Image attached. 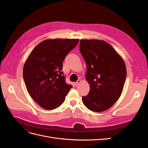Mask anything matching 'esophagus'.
<instances>
[{"label":"esophagus","instance_id":"1","mask_svg":"<svg viewBox=\"0 0 148 148\" xmlns=\"http://www.w3.org/2000/svg\"><path fill=\"white\" fill-rule=\"evenodd\" d=\"M82 82V81H81V79H78L77 80V82L75 83V84H76V86H77V85H78L80 83Z\"/></svg>","mask_w":148,"mask_h":148}]
</instances>
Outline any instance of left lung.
I'll return each mask as SVG.
<instances>
[{
	"label": "left lung",
	"instance_id": "8db88e82",
	"mask_svg": "<svg viewBox=\"0 0 148 148\" xmlns=\"http://www.w3.org/2000/svg\"><path fill=\"white\" fill-rule=\"evenodd\" d=\"M80 52L87 65L86 79L90 86L83 96L84 105L96 112L106 110L117 101L127 77L125 62L109 43L97 39H81Z\"/></svg>",
	"mask_w": 148,
	"mask_h": 148
}]
</instances>
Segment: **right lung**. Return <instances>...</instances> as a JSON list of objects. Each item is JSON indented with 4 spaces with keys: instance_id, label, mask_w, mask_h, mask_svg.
Instances as JSON below:
<instances>
[{
    "instance_id": "add662e5",
    "label": "right lung",
    "mask_w": 148,
    "mask_h": 148,
    "mask_svg": "<svg viewBox=\"0 0 148 148\" xmlns=\"http://www.w3.org/2000/svg\"><path fill=\"white\" fill-rule=\"evenodd\" d=\"M78 39H46L31 51L23 66L26 89L34 101L46 110L59 107L72 88L66 84L62 62Z\"/></svg>"
}]
</instances>
